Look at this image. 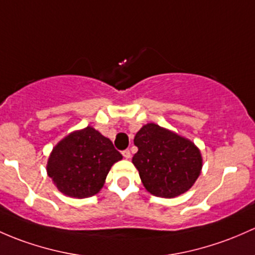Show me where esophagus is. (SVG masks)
Segmentation results:
<instances>
[{
  "label": "esophagus",
  "mask_w": 255,
  "mask_h": 255,
  "mask_svg": "<svg viewBox=\"0 0 255 255\" xmlns=\"http://www.w3.org/2000/svg\"><path fill=\"white\" fill-rule=\"evenodd\" d=\"M122 155L125 159H130V151L129 150H125V151H122Z\"/></svg>",
  "instance_id": "1"
}]
</instances>
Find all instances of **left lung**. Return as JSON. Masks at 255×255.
I'll list each match as a JSON object with an SVG mask.
<instances>
[{
    "instance_id": "1",
    "label": "left lung",
    "mask_w": 255,
    "mask_h": 255,
    "mask_svg": "<svg viewBox=\"0 0 255 255\" xmlns=\"http://www.w3.org/2000/svg\"><path fill=\"white\" fill-rule=\"evenodd\" d=\"M138 151L132 162L143 186L160 198H176L192 188L203 167L200 150L188 138L156 123H146L136 132Z\"/></svg>"
}]
</instances>
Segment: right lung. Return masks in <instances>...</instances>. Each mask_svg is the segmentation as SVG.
<instances>
[{"label":"right lung","mask_w":255,"mask_h":255,"mask_svg":"<svg viewBox=\"0 0 255 255\" xmlns=\"http://www.w3.org/2000/svg\"><path fill=\"white\" fill-rule=\"evenodd\" d=\"M120 160L122 155L112 141L88 126L53 146L46 171L62 194L83 199L100 192L112 165Z\"/></svg>","instance_id":"add662e5"}]
</instances>
